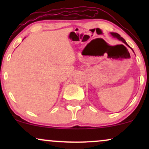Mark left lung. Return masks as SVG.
<instances>
[{
	"label": "left lung",
	"instance_id": "obj_1",
	"mask_svg": "<svg viewBox=\"0 0 149 149\" xmlns=\"http://www.w3.org/2000/svg\"><path fill=\"white\" fill-rule=\"evenodd\" d=\"M111 33V35L113 36V37H116V38H117L118 39V40H121V41H123V42L125 44H126V45H128L127 44V42H126L125 40L122 37H120V36L118 33ZM128 46H129V45H128Z\"/></svg>",
	"mask_w": 149,
	"mask_h": 149
}]
</instances>
